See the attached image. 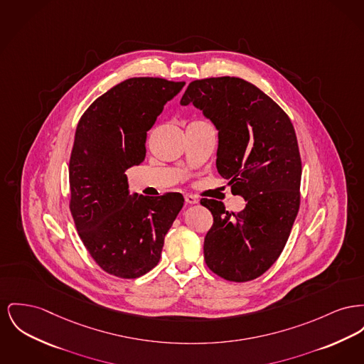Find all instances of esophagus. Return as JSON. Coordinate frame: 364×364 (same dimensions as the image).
Wrapping results in <instances>:
<instances>
[{"label": "esophagus", "mask_w": 364, "mask_h": 364, "mask_svg": "<svg viewBox=\"0 0 364 364\" xmlns=\"http://www.w3.org/2000/svg\"><path fill=\"white\" fill-rule=\"evenodd\" d=\"M184 200H186V203H188V205H195V203H198V199L193 196V195H186L184 196Z\"/></svg>", "instance_id": "1"}]
</instances>
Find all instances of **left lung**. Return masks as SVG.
<instances>
[{
  "instance_id": "left-lung-1",
  "label": "left lung",
  "mask_w": 364,
  "mask_h": 364,
  "mask_svg": "<svg viewBox=\"0 0 364 364\" xmlns=\"http://www.w3.org/2000/svg\"><path fill=\"white\" fill-rule=\"evenodd\" d=\"M180 105L199 108L218 130L217 171L246 200L239 213L218 200H200L213 214L203 243L206 264L231 282L258 278L278 259L299 213L301 158L293 124L262 90L235 77L193 81Z\"/></svg>"
}]
</instances>
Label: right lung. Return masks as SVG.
<instances>
[{
	"label": "right lung",
	"instance_id": "1",
	"mask_svg": "<svg viewBox=\"0 0 364 364\" xmlns=\"http://www.w3.org/2000/svg\"><path fill=\"white\" fill-rule=\"evenodd\" d=\"M186 82L129 78L81 117L70 158V210L78 235L102 269L118 278L147 274L184 205L180 193H129L125 171L146 158L147 132Z\"/></svg>",
	"mask_w": 364,
	"mask_h": 364
}]
</instances>
